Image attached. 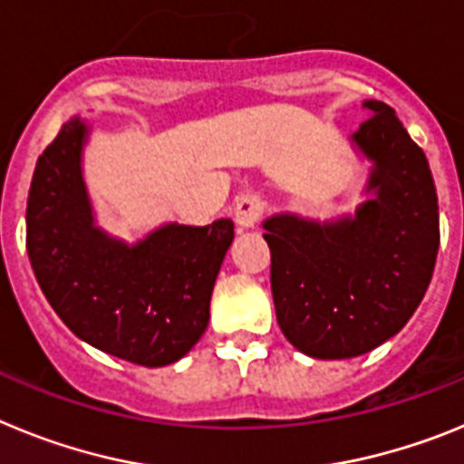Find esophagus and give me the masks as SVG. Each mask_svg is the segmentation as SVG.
Here are the masks:
<instances>
[{"instance_id":"1","label":"esophagus","mask_w":464,"mask_h":464,"mask_svg":"<svg viewBox=\"0 0 464 464\" xmlns=\"http://www.w3.org/2000/svg\"><path fill=\"white\" fill-rule=\"evenodd\" d=\"M262 211H265V202H262L257 195L246 192V195L237 197L235 220L241 229L256 227L257 220H260V216H262Z\"/></svg>"}]
</instances>
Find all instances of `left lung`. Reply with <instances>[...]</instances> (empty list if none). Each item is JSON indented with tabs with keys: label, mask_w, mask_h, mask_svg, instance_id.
Here are the masks:
<instances>
[{
	"label": "left lung",
	"mask_w": 464,
	"mask_h": 464,
	"mask_svg": "<svg viewBox=\"0 0 464 464\" xmlns=\"http://www.w3.org/2000/svg\"><path fill=\"white\" fill-rule=\"evenodd\" d=\"M367 121L348 143L370 165L353 213L314 220L274 213L262 227L272 253L281 332L315 360L370 353L418 309L440 251V207L428 158L395 111L364 100Z\"/></svg>",
	"instance_id": "1"
}]
</instances>
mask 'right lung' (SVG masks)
Listing matches in <instances>:
<instances>
[{
    "label": "right lung",
    "instance_id": "1",
    "mask_svg": "<svg viewBox=\"0 0 464 464\" xmlns=\"http://www.w3.org/2000/svg\"><path fill=\"white\" fill-rule=\"evenodd\" d=\"M90 134L92 121L73 113L36 160L27 256L48 304L76 337L127 362L165 367L207 330L235 223H162L134 244L113 237L97 223L85 183Z\"/></svg>",
    "mask_w": 464,
    "mask_h": 464
}]
</instances>
